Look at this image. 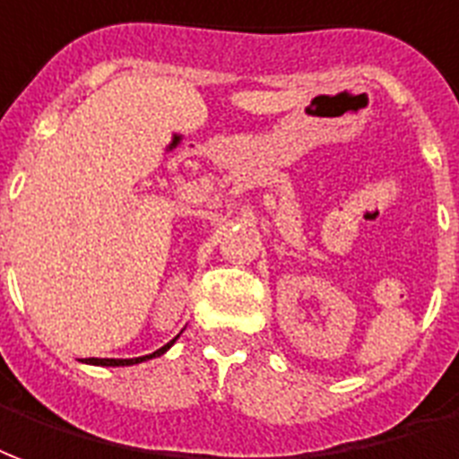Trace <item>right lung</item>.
Returning <instances> with one entry per match:
<instances>
[{
    "mask_svg": "<svg viewBox=\"0 0 459 459\" xmlns=\"http://www.w3.org/2000/svg\"><path fill=\"white\" fill-rule=\"evenodd\" d=\"M179 338V335H178ZM178 338H172V341L168 342V345H162V348H158L155 352H151V355H143V358H128V359H117V358H90L87 359V365H100V368H131V365H138V362H145V359H152V358H160V355H165V352L175 345V341Z\"/></svg>",
    "mask_w": 459,
    "mask_h": 459,
    "instance_id": "add662e5",
    "label": "right lung"
}]
</instances>
